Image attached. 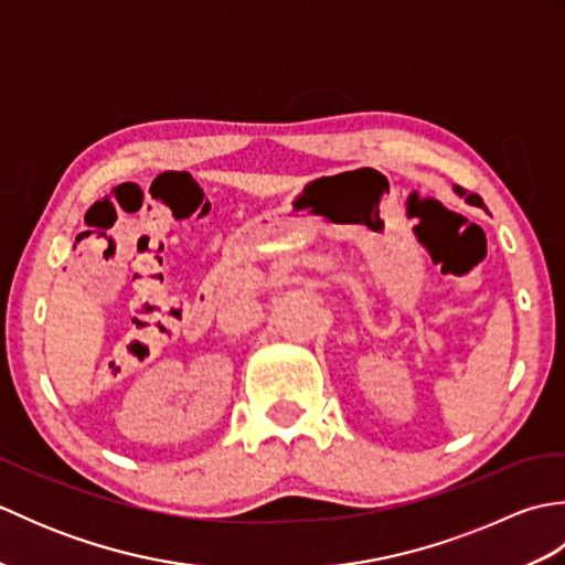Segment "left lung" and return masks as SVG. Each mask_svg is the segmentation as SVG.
<instances>
[{"label":"left lung","instance_id":"left-lung-1","mask_svg":"<svg viewBox=\"0 0 565 565\" xmlns=\"http://www.w3.org/2000/svg\"><path fill=\"white\" fill-rule=\"evenodd\" d=\"M454 191H456V194H459V196H463V194H466V191H463L461 186H454ZM466 201H468V203H473V206H481V209H486V206H483V199L478 196V194H468V196H466Z\"/></svg>","mask_w":565,"mask_h":565}]
</instances>
